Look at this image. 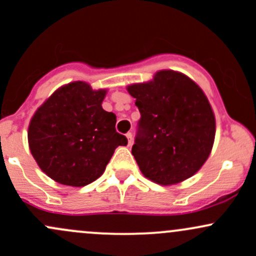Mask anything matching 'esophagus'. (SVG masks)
<instances>
[{"label": "esophagus", "instance_id": "34e87169", "mask_svg": "<svg viewBox=\"0 0 256 256\" xmlns=\"http://www.w3.org/2000/svg\"><path fill=\"white\" fill-rule=\"evenodd\" d=\"M126 137H128V146H131V144H132V134H131V132H128V134H126Z\"/></svg>", "mask_w": 256, "mask_h": 256}]
</instances>
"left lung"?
<instances>
[{"instance_id": "obj_1", "label": "left lung", "mask_w": 256, "mask_h": 256, "mask_svg": "<svg viewBox=\"0 0 256 256\" xmlns=\"http://www.w3.org/2000/svg\"><path fill=\"white\" fill-rule=\"evenodd\" d=\"M141 112L132 146L140 170L160 185L198 173L211 153L216 120L208 99L185 74L162 70L152 80L128 87Z\"/></svg>"}]
</instances>
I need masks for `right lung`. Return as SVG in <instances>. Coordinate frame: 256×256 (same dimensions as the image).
I'll return each mask as SVG.
<instances>
[{
	"label": "right lung",
	"mask_w": 256,
	"mask_h": 256,
	"mask_svg": "<svg viewBox=\"0 0 256 256\" xmlns=\"http://www.w3.org/2000/svg\"><path fill=\"white\" fill-rule=\"evenodd\" d=\"M106 90L88 83L64 84L38 108L28 128V144L42 172L68 186H84L106 170L118 146L128 138L115 130L116 116L102 108Z\"/></svg>",
	"instance_id": "1"
}]
</instances>
